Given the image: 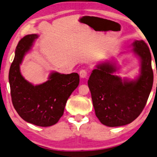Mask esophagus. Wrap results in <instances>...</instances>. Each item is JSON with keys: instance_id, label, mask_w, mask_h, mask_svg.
I'll return each instance as SVG.
<instances>
[{"instance_id": "34e87169", "label": "esophagus", "mask_w": 157, "mask_h": 157, "mask_svg": "<svg viewBox=\"0 0 157 157\" xmlns=\"http://www.w3.org/2000/svg\"><path fill=\"white\" fill-rule=\"evenodd\" d=\"M79 74H80V76L81 78L82 79L87 78V77H88V72L85 70H81L80 71V72H79Z\"/></svg>"}]
</instances>
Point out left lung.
Instances as JSON below:
<instances>
[{"label":"left lung","mask_w":157,"mask_h":157,"mask_svg":"<svg viewBox=\"0 0 157 157\" xmlns=\"http://www.w3.org/2000/svg\"><path fill=\"white\" fill-rule=\"evenodd\" d=\"M132 45L141 59V74L137 80H122L113 75L116 65L105 62L96 66L87 82L95 115L105 126H121L134 121L151 93L154 74L149 47L143 40L135 41Z\"/></svg>","instance_id":"left-lung-1"}]
</instances>
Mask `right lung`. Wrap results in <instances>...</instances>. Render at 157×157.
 <instances>
[{"instance_id": "obj_1", "label": "right lung", "mask_w": 157, "mask_h": 157, "mask_svg": "<svg viewBox=\"0 0 157 157\" xmlns=\"http://www.w3.org/2000/svg\"><path fill=\"white\" fill-rule=\"evenodd\" d=\"M37 37L36 34H29L19 41L8 80L12 103L21 118L36 126L47 127L57 124L62 116L69 97L78 86L80 77L75 72L64 75L55 72L41 85H33L25 80L20 64Z\"/></svg>"}]
</instances>
